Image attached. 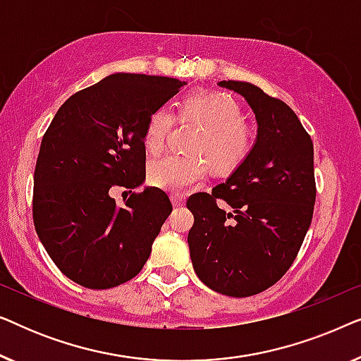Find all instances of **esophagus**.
<instances>
[{"label": "esophagus", "instance_id": "1", "mask_svg": "<svg viewBox=\"0 0 361 361\" xmlns=\"http://www.w3.org/2000/svg\"><path fill=\"white\" fill-rule=\"evenodd\" d=\"M171 200H172V205H174V207H182L185 204V199L180 194H172Z\"/></svg>", "mask_w": 361, "mask_h": 361}]
</instances>
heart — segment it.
<instances>
[{
  "label": "heart",
  "instance_id": "b5f03b06",
  "mask_svg": "<svg viewBox=\"0 0 361 361\" xmlns=\"http://www.w3.org/2000/svg\"><path fill=\"white\" fill-rule=\"evenodd\" d=\"M180 116L192 118L204 126L197 135L192 152L195 156L171 154L149 166L147 179L151 185L167 192H184L200 184L209 172V162L216 171L228 172L248 157L253 147V133L243 123L240 103L228 93L194 92L180 102ZM174 126V115L167 108H157L147 116L145 135L146 149L159 154ZM197 154L205 155L204 158Z\"/></svg>",
  "mask_w": 361,
  "mask_h": 361
}]
</instances>
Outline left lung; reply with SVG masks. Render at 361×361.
<instances>
[{"mask_svg": "<svg viewBox=\"0 0 361 361\" xmlns=\"http://www.w3.org/2000/svg\"><path fill=\"white\" fill-rule=\"evenodd\" d=\"M240 93L258 123L250 154L212 194L192 195L187 236L199 279L215 293L248 298L286 274L312 221L314 145L295 113L248 82L221 80ZM224 200L231 211L216 205Z\"/></svg>", "mask_w": 361, "mask_h": 361, "instance_id": "8db88e82", "label": "left lung"}]
</instances>
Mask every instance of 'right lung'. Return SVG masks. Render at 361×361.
I'll use <instances>...</instances> for the list:
<instances>
[{"instance_id": "obj_1", "label": "right lung", "mask_w": 361, "mask_h": 361, "mask_svg": "<svg viewBox=\"0 0 361 361\" xmlns=\"http://www.w3.org/2000/svg\"><path fill=\"white\" fill-rule=\"evenodd\" d=\"M185 82L113 73L72 95L54 116L34 171L37 236L68 279L110 289L135 278L172 212L166 192L145 187L125 205L111 192L146 179L147 116Z\"/></svg>"}]
</instances>
